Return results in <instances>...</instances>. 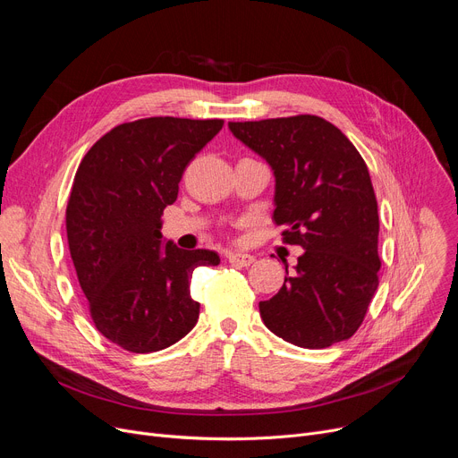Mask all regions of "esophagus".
I'll use <instances>...</instances> for the list:
<instances>
[{
	"mask_svg": "<svg viewBox=\"0 0 458 458\" xmlns=\"http://www.w3.org/2000/svg\"><path fill=\"white\" fill-rule=\"evenodd\" d=\"M226 258L235 267H249L250 263H254V256L247 252H230Z\"/></svg>",
	"mask_w": 458,
	"mask_h": 458,
	"instance_id": "obj_1",
	"label": "esophagus"
}]
</instances>
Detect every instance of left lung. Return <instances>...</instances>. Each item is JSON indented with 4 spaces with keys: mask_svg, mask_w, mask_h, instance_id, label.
<instances>
[{
    "mask_svg": "<svg viewBox=\"0 0 458 458\" xmlns=\"http://www.w3.org/2000/svg\"><path fill=\"white\" fill-rule=\"evenodd\" d=\"M275 171L276 226L301 245L295 275L259 302L266 327L304 349L344 342L362 325L378 285V211L368 165L316 114L228 123ZM287 275V267H285Z\"/></svg>",
    "mask_w": 458,
    "mask_h": 458,
    "instance_id": "obj_1",
    "label": "left lung"
}]
</instances>
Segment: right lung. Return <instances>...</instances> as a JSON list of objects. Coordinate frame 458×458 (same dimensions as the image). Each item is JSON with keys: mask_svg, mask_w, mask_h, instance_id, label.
I'll return each mask as SVG.
<instances>
[{"mask_svg": "<svg viewBox=\"0 0 458 458\" xmlns=\"http://www.w3.org/2000/svg\"><path fill=\"white\" fill-rule=\"evenodd\" d=\"M225 120L150 116L124 123L81 159L66 206V235L89 314L130 352L171 347L197 325L192 271L219 266L213 250L161 247V215L178 199L189 161Z\"/></svg>", "mask_w": 458, "mask_h": 458, "instance_id": "right-lung-1", "label": "right lung"}]
</instances>
